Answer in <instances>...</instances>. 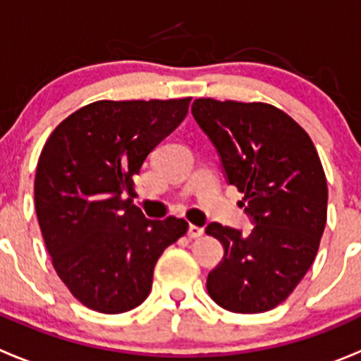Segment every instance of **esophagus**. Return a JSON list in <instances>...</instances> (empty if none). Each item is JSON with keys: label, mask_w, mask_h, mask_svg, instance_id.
<instances>
[{"label": "esophagus", "mask_w": 361, "mask_h": 361, "mask_svg": "<svg viewBox=\"0 0 361 361\" xmlns=\"http://www.w3.org/2000/svg\"><path fill=\"white\" fill-rule=\"evenodd\" d=\"M188 238L195 239V238H201L204 234V228L202 227H197V225H188Z\"/></svg>", "instance_id": "esophagus-1"}]
</instances>
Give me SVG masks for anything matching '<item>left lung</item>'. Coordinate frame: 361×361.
Instances as JSON below:
<instances>
[{
  "mask_svg": "<svg viewBox=\"0 0 361 361\" xmlns=\"http://www.w3.org/2000/svg\"><path fill=\"white\" fill-rule=\"evenodd\" d=\"M192 115L220 157L228 185L245 194L253 228L209 224L224 246L206 288L232 312L281 304L314 262L326 224V178L318 152L286 113L265 103L195 99Z\"/></svg>",
  "mask_w": 361,
  "mask_h": 361,
  "instance_id": "left-lung-1",
  "label": "left lung"
}]
</instances>
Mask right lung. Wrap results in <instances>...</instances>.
Here are the masks:
<instances>
[{
  "mask_svg": "<svg viewBox=\"0 0 361 361\" xmlns=\"http://www.w3.org/2000/svg\"><path fill=\"white\" fill-rule=\"evenodd\" d=\"M190 97L96 101L56 127L39 155L35 206L59 278L104 314L137 307L183 218L150 220L123 195L150 152L187 116Z\"/></svg>",
  "mask_w": 361,
  "mask_h": 361,
  "instance_id": "obj_1",
  "label": "right lung"
}]
</instances>
